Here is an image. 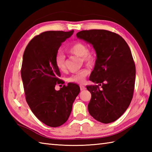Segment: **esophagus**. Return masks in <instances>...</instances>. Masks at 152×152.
Returning a JSON list of instances; mask_svg holds the SVG:
<instances>
[{
  "mask_svg": "<svg viewBox=\"0 0 152 152\" xmlns=\"http://www.w3.org/2000/svg\"><path fill=\"white\" fill-rule=\"evenodd\" d=\"M80 90H81V91H83V90H85L86 89V87L83 86V85H80Z\"/></svg>",
  "mask_w": 152,
  "mask_h": 152,
  "instance_id": "obj_1",
  "label": "esophagus"
}]
</instances>
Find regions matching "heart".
<instances>
[{
    "label": "heart",
    "mask_w": 152,
    "mask_h": 152,
    "mask_svg": "<svg viewBox=\"0 0 152 152\" xmlns=\"http://www.w3.org/2000/svg\"><path fill=\"white\" fill-rule=\"evenodd\" d=\"M68 51L70 53L76 55L77 56L81 57L83 62L88 64V65H92L95 63L96 57L93 51H89L87 45L80 41L74 42L70 44L68 48ZM55 63L57 69L61 71L65 70V63H64V56L61 51L57 52L55 57ZM89 69L88 68H83L78 72L73 74L69 78L68 81L69 82L82 83L87 75L89 74Z\"/></svg>",
    "instance_id": "b5f03b06"
}]
</instances>
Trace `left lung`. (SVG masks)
<instances>
[{"label": "left lung", "instance_id": "8db88e82", "mask_svg": "<svg viewBox=\"0 0 152 152\" xmlns=\"http://www.w3.org/2000/svg\"><path fill=\"white\" fill-rule=\"evenodd\" d=\"M91 44L96 59L89 80L96 85L86 86L91 94L88 104L90 115L103 124L120 118L133 99L136 69L129 47L113 32L92 29L76 34Z\"/></svg>", "mask_w": 152, "mask_h": 152}]
</instances>
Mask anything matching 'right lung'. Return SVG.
I'll list each match as a JSON object with an SVG mask.
<instances>
[{
    "instance_id": "obj_1",
    "label": "right lung",
    "mask_w": 152,
    "mask_h": 152,
    "mask_svg": "<svg viewBox=\"0 0 152 152\" xmlns=\"http://www.w3.org/2000/svg\"><path fill=\"white\" fill-rule=\"evenodd\" d=\"M73 33V30L44 32L29 42L23 56L21 75L26 101L35 116L51 127L67 121L80 91L79 86L72 83L59 91L55 89L57 84L64 83L59 79L55 57L61 43Z\"/></svg>"
}]
</instances>
